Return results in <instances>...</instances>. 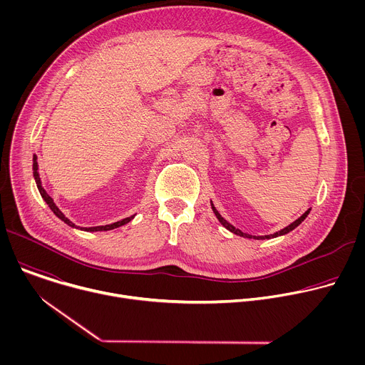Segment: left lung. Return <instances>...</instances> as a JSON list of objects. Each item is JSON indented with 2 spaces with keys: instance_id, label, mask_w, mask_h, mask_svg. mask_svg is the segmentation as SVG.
Returning <instances> with one entry per match:
<instances>
[{
  "instance_id": "1",
  "label": "left lung",
  "mask_w": 365,
  "mask_h": 365,
  "mask_svg": "<svg viewBox=\"0 0 365 365\" xmlns=\"http://www.w3.org/2000/svg\"><path fill=\"white\" fill-rule=\"evenodd\" d=\"M211 206H212V211H214V214H215V217L218 218V221L228 230V231H231L232 234H237V235H240V237H245V238H254V240H270V238H276V237H280V235H284V234H287V232H290V231H293L296 227H299L303 221H304V218L309 215V212H310V210H307L300 218H297L294 222H292L290 225H287L286 228H283V230H280V231H277V232H274V234H270V235H258V237H255V235H250V234H245V232H242V231H240L238 228H235L234 225H231L228 221H225L222 217H221V214L217 211V207L214 206V203H212V200H211Z\"/></svg>"
}]
</instances>
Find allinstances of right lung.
Here are the masks:
<instances>
[{
    "mask_svg": "<svg viewBox=\"0 0 365 365\" xmlns=\"http://www.w3.org/2000/svg\"><path fill=\"white\" fill-rule=\"evenodd\" d=\"M33 176H34V180H36V185H37V189H38V192H40V195H41V197L44 199V202L48 205V207L51 211H53V214L59 218V220H62L65 224H68L69 227H72V228H76V230H81V231H86V232H96V231H110V230H114V228H118V227H123V225H125V224H128L135 215H133V217H128V218H124V220H121V221H117V222H114V224H110V225H99V227H89V228H83V227H76L69 218H66L65 217V214L59 210V207L56 206V203L53 202V199H51V196L44 190V187H43V185H41V180H40V175H38V165H37V155L34 154L33 155Z\"/></svg>",
    "mask_w": 365,
    "mask_h": 365,
    "instance_id": "obj_1",
    "label": "right lung"
}]
</instances>
